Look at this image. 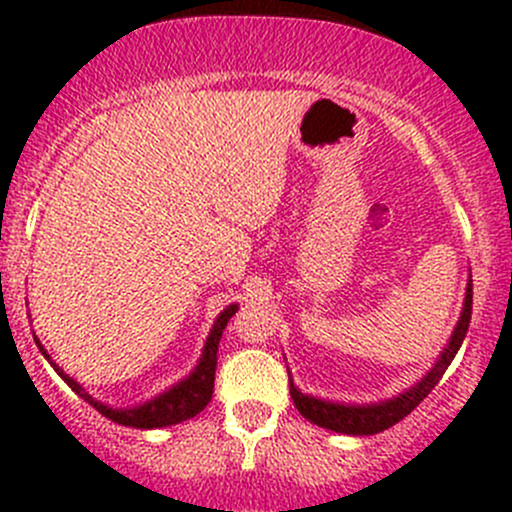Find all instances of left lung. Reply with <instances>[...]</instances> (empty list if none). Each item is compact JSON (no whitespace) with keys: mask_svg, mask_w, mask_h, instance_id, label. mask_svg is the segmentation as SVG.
I'll return each mask as SVG.
<instances>
[{"mask_svg":"<svg viewBox=\"0 0 512 512\" xmlns=\"http://www.w3.org/2000/svg\"><path fill=\"white\" fill-rule=\"evenodd\" d=\"M471 312H473V282L468 280L466 289V302H463L461 319H458L456 329L451 334V342L443 349V354L438 356V361L433 364V369L418 381L416 386H411L409 391L399 394L396 399L381 401V404L371 406H349V404H332V401L314 399V396L302 394L297 386L289 379V394H292L294 406L307 421L317 423V426L329 428V431L337 433H349V436H371V433H379L391 428L394 423H399L401 418L409 416L411 411L436 389V384L441 381V376L446 374L448 364L453 361L458 349H461L463 339H466L468 324H471Z\"/></svg>","mask_w":512,"mask_h":512,"instance_id":"left-lung-1","label":"left lung"}]
</instances>
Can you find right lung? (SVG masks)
<instances>
[{
    "label": "right lung",
    "instance_id": "1",
    "mask_svg": "<svg viewBox=\"0 0 512 512\" xmlns=\"http://www.w3.org/2000/svg\"><path fill=\"white\" fill-rule=\"evenodd\" d=\"M235 312H237V304H230V307H227L225 312H220V317L215 319L208 342H205L203 356H200L198 366H195V371L188 376V379H183L180 384H175L173 389H168L165 394L156 396V399L146 401V404L133 406V409H111V406L96 401L94 396H89L84 389H81V384H76L69 374H64V371L51 361V356L44 352V347H41L39 342L36 344H39L41 354L49 359V364L54 366L56 374H59L61 379H64L66 384L81 396V399L89 401L98 414L121 423V426L163 428V426H173V423L188 421V418L198 416L200 411L210 404V399H213V386H215V366H218V344H220V337H223V329L227 327V322H230V317Z\"/></svg>",
    "mask_w": 512,
    "mask_h": 512
}]
</instances>
